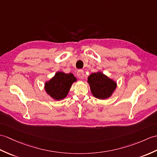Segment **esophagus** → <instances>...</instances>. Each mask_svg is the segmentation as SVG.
Returning <instances> with one entry per match:
<instances>
[{
    "label": "esophagus",
    "mask_w": 157,
    "mask_h": 157,
    "mask_svg": "<svg viewBox=\"0 0 157 157\" xmlns=\"http://www.w3.org/2000/svg\"><path fill=\"white\" fill-rule=\"evenodd\" d=\"M77 75L80 79H83V78H84V72H83V70H79L77 72Z\"/></svg>",
    "instance_id": "34e87169"
}]
</instances>
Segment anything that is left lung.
<instances>
[{"label":"left lung","mask_w":157,"mask_h":157,"mask_svg":"<svg viewBox=\"0 0 157 157\" xmlns=\"http://www.w3.org/2000/svg\"><path fill=\"white\" fill-rule=\"evenodd\" d=\"M92 95L98 99L110 98L116 87V82L100 71L91 74L87 78Z\"/></svg>","instance_id":"obj_1"}]
</instances>
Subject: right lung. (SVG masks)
Returning a JSON list of instances; mask_svg holds the SVG:
<instances>
[{
	"label": "right lung",
	"instance_id": "right-lung-1",
	"mask_svg": "<svg viewBox=\"0 0 157 157\" xmlns=\"http://www.w3.org/2000/svg\"><path fill=\"white\" fill-rule=\"evenodd\" d=\"M76 80L77 79L71 73L65 74L58 71L54 77L45 83V90L54 100H60L67 96L72 83Z\"/></svg>",
	"mask_w": 157,
	"mask_h": 157
}]
</instances>
